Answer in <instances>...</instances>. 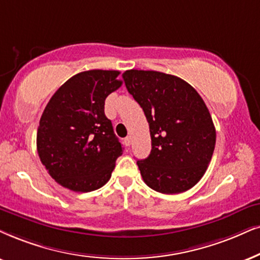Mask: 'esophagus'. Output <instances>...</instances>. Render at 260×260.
<instances>
[{
    "label": "esophagus",
    "instance_id": "1",
    "mask_svg": "<svg viewBox=\"0 0 260 260\" xmlns=\"http://www.w3.org/2000/svg\"><path fill=\"white\" fill-rule=\"evenodd\" d=\"M123 143H124V145H126V146H131V144H132V138L126 137L123 139Z\"/></svg>",
    "mask_w": 260,
    "mask_h": 260
}]
</instances>
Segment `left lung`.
I'll return each instance as SVG.
<instances>
[{
    "label": "left lung",
    "mask_w": 260,
    "mask_h": 260,
    "mask_svg": "<svg viewBox=\"0 0 260 260\" xmlns=\"http://www.w3.org/2000/svg\"><path fill=\"white\" fill-rule=\"evenodd\" d=\"M128 92L150 126L151 152L138 160L144 182L164 194L197 185L211 160L216 129L203 98L181 78L156 71H126Z\"/></svg>",
    "instance_id": "left-lung-1"
}]
</instances>
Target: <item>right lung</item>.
Segmentation results:
<instances>
[{
  "instance_id": "1",
  "label": "right lung",
  "mask_w": 260,
  "mask_h": 260,
  "mask_svg": "<svg viewBox=\"0 0 260 260\" xmlns=\"http://www.w3.org/2000/svg\"><path fill=\"white\" fill-rule=\"evenodd\" d=\"M119 71L92 70L68 79L43 111L37 132L39 158L50 176L74 192L109 181L122 146L104 114L106 98L122 81Z\"/></svg>"
}]
</instances>
